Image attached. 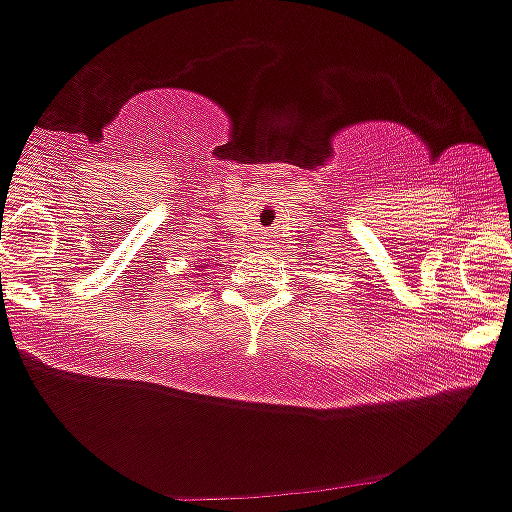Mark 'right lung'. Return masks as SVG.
Returning <instances> with one entry per match:
<instances>
[{
	"label": "right lung",
	"mask_w": 512,
	"mask_h": 512,
	"mask_svg": "<svg viewBox=\"0 0 512 512\" xmlns=\"http://www.w3.org/2000/svg\"><path fill=\"white\" fill-rule=\"evenodd\" d=\"M196 267H199V265H196ZM199 272H206V265H201ZM199 277H204V274H199Z\"/></svg>",
	"instance_id": "right-lung-1"
}]
</instances>
